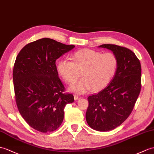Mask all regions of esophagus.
<instances>
[{"instance_id": "esophagus-1", "label": "esophagus", "mask_w": 154, "mask_h": 154, "mask_svg": "<svg viewBox=\"0 0 154 154\" xmlns=\"http://www.w3.org/2000/svg\"><path fill=\"white\" fill-rule=\"evenodd\" d=\"M74 98H75V100H79L81 99V97H80V96H77V95H74Z\"/></svg>"}]
</instances>
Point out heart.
Here are the masks:
<instances>
[{
	"mask_svg": "<svg viewBox=\"0 0 154 154\" xmlns=\"http://www.w3.org/2000/svg\"><path fill=\"white\" fill-rule=\"evenodd\" d=\"M71 62L67 59L59 61L57 70L63 79L72 83L78 77L83 79L69 86V90L77 94H84L92 90H102L108 85L115 75L118 60L115 54L102 53L84 48L73 53Z\"/></svg>",
	"mask_w": 154,
	"mask_h": 154,
	"instance_id": "heart-1",
	"label": "heart"
}]
</instances>
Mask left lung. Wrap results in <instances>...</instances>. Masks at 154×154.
Returning a JSON list of instances; mask_svg holds the SVG:
<instances>
[{
  "label": "left lung",
  "instance_id": "left-lung-1",
  "mask_svg": "<svg viewBox=\"0 0 154 154\" xmlns=\"http://www.w3.org/2000/svg\"><path fill=\"white\" fill-rule=\"evenodd\" d=\"M99 47L115 54L118 65L109 85L98 94L88 97L86 120L92 128L105 132L119 126L133 111L140 92L141 65L128 48L110 44Z\"/></svg>",
  "mask_w": 154,
  "mask_h": 154
}]
</instances>
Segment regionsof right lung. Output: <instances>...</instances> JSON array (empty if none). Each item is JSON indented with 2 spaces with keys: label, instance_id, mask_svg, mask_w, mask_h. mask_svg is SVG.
Segmentation results:
<instances>
[{
  "label": "right lung",
  "instance_id": "1",
  "mask_svg": "<svg viewBox=\"0 0 154 154\" xmlns=\"http://www.w3.org/2000/svg\"><path fill=\"white\" fill-rule=\"evenodd\" d=\"M75 47L49 38L26 45L17 54L13 69L16 104L29 125L42 133L56 130L63 120L64 108L74 101L64 93L56 60Z\"/></svg>",
  "mask_w": 154,
  "mask_h": 154
}]
</instances>
